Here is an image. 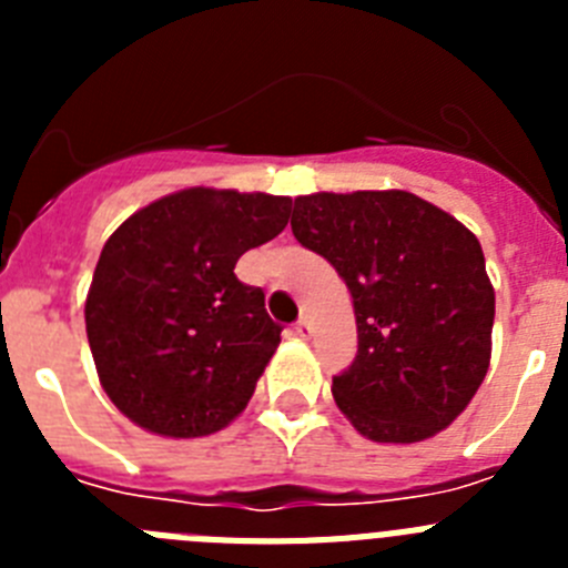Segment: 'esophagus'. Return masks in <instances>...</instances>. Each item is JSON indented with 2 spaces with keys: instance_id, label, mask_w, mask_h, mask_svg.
Segmentation results:
<instances>
[{
  "instance_id": "obj_1",
  "label": "esophagus",
  "mask_w": 568,
  "mask_h": 568,
  "mask_svg": "<svg viewBox=\"0 0 568 568\" xmlns=\"http://www.w3.org/2000/svg\"><path fill=\"white\" fill-rule=\"evenodd\" d=\"M295 335H298V338H310V333H313V327H310V318H298L295 321Z\"/></svg>"
}]
</instances>
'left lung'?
I'll return each instance as SVG.
<instances>
[{"instance_id":"obj_1","label":"left lung","mask_w":568,"mask_h":568,"mask_svg":"<svg viewBox=\"0 0 568 568\" xmlns=\"http://www.w3.org/2000/svg\"><path fill=\"white\" fill-rule=\"evenodd\" d=\"M290 224L353 295L358 353L333 378L341 413L378 444L446 429L491 358L495 290L475 233L406 190L298 195Z\"/></svg>"}]
</instances>
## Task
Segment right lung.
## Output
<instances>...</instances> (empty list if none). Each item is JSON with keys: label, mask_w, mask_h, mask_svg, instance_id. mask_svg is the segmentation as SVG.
<instances>
[{"label": "right lung", "mask_w": 568, "mask_h": 568, "mask_svg": "<svg viewBox=\"0 0 568 568\" xmlns=\"http://www.w3.org/2000/svg\"><path fill=\"white\" fill-rule=\"evenodd\" d=\"M290 207L287 195L190 187L110 235L84 327L119 413L164 438L213 435L244 413L281 327L233 270L287 227Z\"/></svg>", "instance_id": "right-lung-1"}]
</instances>
